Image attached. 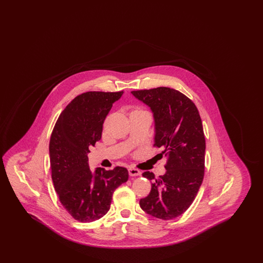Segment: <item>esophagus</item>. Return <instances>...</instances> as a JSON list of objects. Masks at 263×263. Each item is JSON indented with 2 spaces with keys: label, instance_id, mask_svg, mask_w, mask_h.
Returning <instances> with one entry per match:
<instances>
[{
  "label": "esophagus",
  "instance_id": "esophagus-1",
  "mask_svg": "<svg viewBox=\"0 0 263 263\" xmlns=\"http://www.w3.org/2000/svg\"><path fill=\"white\" fill-rule=\"evenodd\" d=\"M128 173H129L130 176H137V175H141L140 171L137 170V168H134V167H129L128 168Z\"/></svg>",
  "mask_w": 263,
  "mask_h": 263
}]
</instances>
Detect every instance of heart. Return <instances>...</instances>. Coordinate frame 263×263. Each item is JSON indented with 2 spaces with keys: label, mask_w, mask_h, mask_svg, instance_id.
Returning a JSON list of instances; mask_svg holds the SVG:
<instances>
[{
  "label": "heart",
  "mask_w": 263,
  "mask_h": 263,
  "mask_svg": "<svg viewBox=\"0 0 263 263\" xmlns=\"http://www.w3.org/2000/svg\"><path fill=\"white\" fill-rule=\"evenodd\" d=\"M140 110H142V109H136V110H134V111H140Z\"/></svg>",
  "instance_id": "1"
}]
</instances>
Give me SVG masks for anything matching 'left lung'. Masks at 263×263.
<instances>
[{
	"mask_svg": "<svg viewBox=\"0 0 263 263\" xmlns=\"http://www.w3.org/2000/svg\"><path fill=\"white\" fill-rule=\"evenodd\" d=\"M149 105L156 122L155 148H162L167 158L165 174L152 180L147 197L140 200L141 208L151 216L172 220L185 212L195 199L204 177L205 136L200 114L194 102L174 88L159 87L131 91Z\"/></svg>",
	"mask_w": 263,
	"mask_h": 263,
	"instance_id": "left-lung-1",
	"label": "left lung"
}]
</instances>
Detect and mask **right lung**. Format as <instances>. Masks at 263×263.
Segmentation results:
<instances>
[{
	"mask_svg": "<svg viewBox=\"0 0 263 263\" xmlns=\"http://www.w3.org/2000/svg\"><path fill=\"white\" fill-rule=\"evenodd\" d=\"M123 90L87 91L72 100L59 115L49 143L51 176L63 207L75 220L88 223L110 208L114 190L128 180V171H111L88 163L89 148L101 139L103 122Z\"/></svg>",
	"mask_w": 263,
	"mask_h": 263,
	"instance_id": "1",
	"label": "right lung"
}]
</instances>
